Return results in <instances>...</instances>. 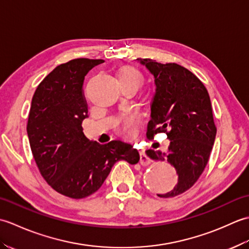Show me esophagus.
<instances>
[{"instance_id": "34e87169", "label": "esophagus", "mask_w": 249, "mask_h": 249, "mask_svg": "<svg viewBox=\"0 0 249 249\" xmlns=\"http://www.w3.org/2000/svg\"><path fill=\"white\" fill-rule=\"evenodd\" d=\"M139 153H140V163H141V165L142 166H147V165H149V163L151 162V160H150V158L146 156L144 150H141Z\"/></svg>"}]
</instances>
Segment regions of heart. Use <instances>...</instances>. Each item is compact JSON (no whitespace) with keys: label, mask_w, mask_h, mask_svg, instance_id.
Listing matches in <instances>:
<instances>
[{"label":"heart","mask_w":249,"mask_h":249,"mask_svg":"<svg viewBox=\"0 0 249 249\" xmlns=\"http://www.w3.org/2000/svg\"><path fill=\"white\" fill-rule=\"evenodd\" d=\"M119 78H125V79H129V80H134L138 83L139 86L142 81V77L139 73V71H137L136 70H134V68H125V70H123L119 73ZM135 125H136L135 118L130 114L124 115L118 123L119 128L125 134H129L135 127Z\"/></svg>","instance_id":"obj_1"}]
</instances>
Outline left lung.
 Segmentation results:
<instances>
[{
  "mask_svg": "<svg viewBox=\"0 0 249 249\" xmlns=\"http://www.w3.org/2000/svg\"><path fill=\"white\" fill-rule=\"evenodd\" d=\"M137 61L150 71L156 87L146 137L153 138L163 131L170 140L167 153H145L151 160H167L176 168L178 184L170 192L158 195L176 197L197 182L213 149L216 126L210 95L203 83L181 65L161 64L151 59Z\"/></svg>",
  "mask_w": 249,
  "mask_h": 249,
  "instance_id": "8db88e82",
  "label": "left lung"
}]
</instances>
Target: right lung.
Segmentation results:
<instances>
[{"instance_id":"add662e5","label":"right lung","mask_w":249,"mask_h":249,"mask_svg":"<svg viewBox=\"0 0 249 249\" xmlns=\"http://www.w3.org/2000/svg\"><path fill=\"white\" fill-rule=\"evenodd\" d=\"M102 63L75 59L56 66L32 98L26 131L36 165L52 188L72 199L97 192L116 161L135 165L140 160L129 143L99 144L83 134L82 122L89 116L84 77Z\"/></svg>"}]
</instances>
